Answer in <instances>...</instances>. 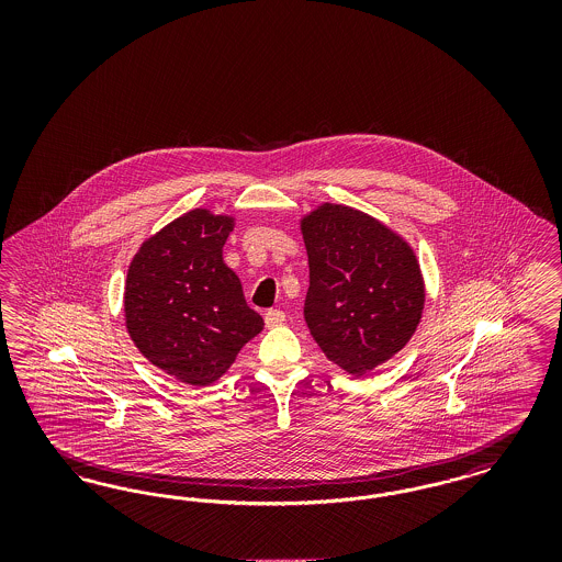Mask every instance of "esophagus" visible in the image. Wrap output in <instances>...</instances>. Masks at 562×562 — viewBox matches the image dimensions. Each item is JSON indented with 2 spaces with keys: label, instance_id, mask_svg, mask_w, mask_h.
I'll return each instance as SVG.
<instances>
[{
  "label": "esophagus",
  "instance_id": "34e87169",
  "mask_svg": "<svg viewBox=\"0 0 562 562\" xmlns=\"http://www.w3.org/2000/svg\"><path fill=\"white\" fill-rule=\"evenodd\" d=\"M286 322V314L280 312V310H269L266 314V324L268 328H276V326H282Z\"/></svg>",
  "mask_w": 562,
  "mask_h": 562
}]
</instances>
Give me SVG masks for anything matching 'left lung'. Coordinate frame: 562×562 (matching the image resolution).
<instances>
[{"label": "left lung", "mask_w": 562, "mask_h": 562, "mask_svg": "<svg viewBox=\"0 0 562 562\" xmlns=\"http://www.w3.org/2000/svg\"><path fill=\"white\" fill-rule=\"evenodd\" d=\"M310 261L305 322L324 356L369 373L417 330L426 284L411 244L371 214L324 202L301 218Z\"/></svg>", "instance_id": "obj_1"}]
</instances>
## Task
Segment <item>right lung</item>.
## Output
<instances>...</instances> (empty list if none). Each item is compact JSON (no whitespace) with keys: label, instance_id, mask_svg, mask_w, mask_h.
<instances>
[{"label":"right lung","instance_id":"right-lung-1","mask_svg":"<svg viewBox=\"0 0 562 562\" xmlns=\"http://www.w3.org/2000/svg\"><path fill=\"white\" fill-rule=\"evenodd\" d=\"M236 218L193 209L140 244L124 286V318L138 351L164 373L202 387L227 373L263 330L240 278L223 261Z\"/></svg>","mask_w":562,"mask_h":562}]
</instances>
